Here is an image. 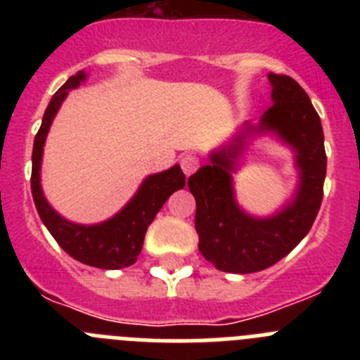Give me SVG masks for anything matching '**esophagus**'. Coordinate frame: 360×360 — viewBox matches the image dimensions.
<instances>
[{
  "label": "esophagus",
  "instance_id": "esophagus-1",
  "mask_svg": "<svg viewBox=\"0 0 360 360\" xmlns=\"http://www.w3.org/2000/svg\"><path fill=\"white\" fill-rule=\"evenodd\" d=\"M198 165H200L198 157L193 155V153H187V155H184V157L180 158V167H182V171L186 173V176L195 173V171L198 169Z\"/></svg>",
  "mask_w": 360,
  "mask_h": 360
}]
</instances>
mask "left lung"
Instances as JSON below:
<instances>
[{"label": "left lung", "instance_id": "8db88e82", "mask_svg": "<svg viewBox=\"0 0 360 360\" xmlns=\"http://www.w3.org/2000/svg\"><path fill=\"white\" fill-rule=\"evenodd\" d=\"M272 106L257 126L245 124L211 162L189 176L196 200L195 227L198 249L218 270L234 274L259 272L287 256L311 229L323 202L326 153L321 119L307 91L288 75L269 73ZM274 132L296 153L300 186L295 200L269 219H256L239 209L231 173L250 136Z\"/></svg>", "mask_w": 360, "mask_h": 360}]
</instances>
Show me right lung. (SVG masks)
Listing matches in <instances>:
<instances>
[{"label": "right lung", "mask_w": 360, "mask_h": 360, "mask_svg": "<svg viewBox=\"0 0 360 360\" xmlns=\"http://www.w3.org/2000/svg\"><path fill=\"white\" fill-rule=\"evenodd\" d=\"M86 79L84 72H79L68 79L59 90L53 94L49 108L44 111L43 122L34 141L32 151V196L39 212V218L50 231L56 241L65 252L73 259L84 265L97 266V269L117 270L129 266L136 262L141 254L144 236L157 212L160 211L165 200L173 195L174 191L184 189L186 174L180 165H173L171 169L157 174H149L136 195L126 203V207L117 212L113 218L106 219L97 225H79L57 214L50 203L46 202L41 189V160H43V148L49 129L56 113L61 108L70 90L77 88Z\"/></svg>", "instance_id": "right-lung-1"}]
</instances>
